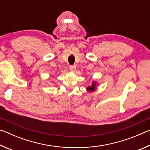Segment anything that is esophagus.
I'll return each instance as SVG.
<instances>
[{
    "instance_id": "obj_1",
    "label": "esophagus",
    "mask_w": 150,
    "mask_h": 150,
    "mask_svg": "<svg viewBox=\"0 0 150 150\" xmlns=\"http://www.w3.org/2000/svg\"><path fill=\"white\" fill-rule=\"evenodd\" d=\"M69 69H70L71 71L74 72V71H75L76 66H75V65H70V66H69Z\"/></svg>"
}]
</instances>
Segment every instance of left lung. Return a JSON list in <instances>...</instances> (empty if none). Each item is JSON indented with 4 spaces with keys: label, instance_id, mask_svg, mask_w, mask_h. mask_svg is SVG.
Returning a JSON list of instances; mask_svg holds the SVG:
<instances>
[{
    "label": "left lung",
    "instance_id": "left-lung-1",
    "mask_svg": "<svg viewBox=\"0 0 150 150\" xmlns=\"http://www.w3.org/2000/svg\"><path fill=\"white\" fill-rule=\"evenodd\" d=\"M95 87H96V83L95 82H93V85L90 86V87H87V91H93L95 89Z\"/></svg>",
    "mask_w": 150,
    "mask_h": 150
}]
</instances>
